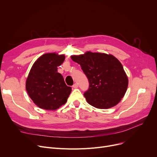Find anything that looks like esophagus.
I'll return each instance as SVG.
<instances>
[{
  "mask_svg": "<svg viewBox=\"0 0 157 157\" xmlns=\"http://www.w3.org/2000/svg\"><path fill=\"white\" fill-rule=\"evenodd\" d=\"M72 87H73L74 88H77L78 87V85L77 83H74V84L73 85Z\"/></svg>",
  "mask_w": 157,
  "mask_h": 157,
  "instance_id": "esophagus-1",
  "label": "esophagus"
}]
</instances>
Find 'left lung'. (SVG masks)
I'll use <instances>...</instances> for the list:
<instances>
[{
  "instance_id": "left-lung-1",
  "label": "left lung",
  "mask_w": 157,
  "mask_h": 157,
  "mask_svg": "<svg viewBox=\"0 0 157 157\" xmlns=\"http://www.w3.org/2000/svg\"><path fill=\"white\" fill-rule=\"evenodd\" d=\"M81 65L89 81L84 96L89 104L98 109H109L118 104L127 90L128 79L120 62L112 55L86 52L72 55Z\"/></svg>"
}]
</instances>
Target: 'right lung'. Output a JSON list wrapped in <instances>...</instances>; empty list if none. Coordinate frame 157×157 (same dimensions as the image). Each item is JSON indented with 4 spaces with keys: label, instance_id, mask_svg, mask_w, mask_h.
I'll return each mask as SVG.
<instances>
[{
    "label": "right lung",
    "instance_id": "obj_1",
    "mask_svg": "<svg viewBox=\"0 0 157 157\" xmlns=\"http://www.w3.org/2000/svg\"><path fill=\"white\" fill-rule=\"evenodd\" d=\"M64 55L45 53L33 64L26 80V90L34 103L46 110H56L65 104L72 91L66 85L58 67Z\"/></svg>",
    "mask_w": 157,
    "mask_h": 157
}]
</instances>
